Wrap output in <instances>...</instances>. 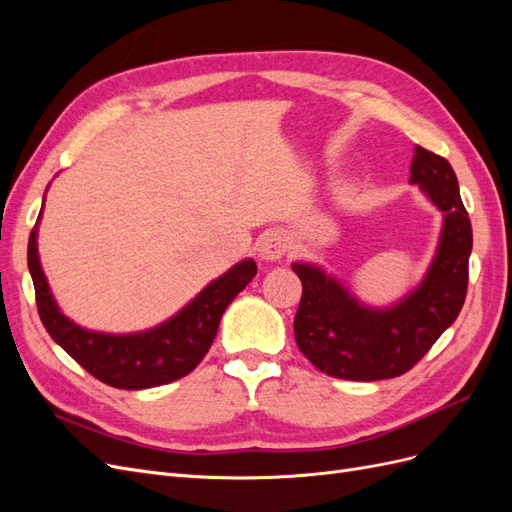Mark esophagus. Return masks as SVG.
Segmentation results:
<instances>
[{
	"instance_id": "1",
	"label": "esophagus",
	"mask_w": 512,
	"mask_h": 512,
	"mask_svg": "<svg viewBox=\"0 0 512 512\" xmlns=\"http://www.w3.org/2000/svg\"><path fill=\"white\" fill-rule=\"evenodd\" d=\"M288 252V241L282 232L271 230L258 241V254L262 260H280Z\"/></svg>"
}]
</instances>
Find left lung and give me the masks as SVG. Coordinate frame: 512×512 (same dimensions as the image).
Segmentation results:
<instances>
[{
	"mask_svg": "<svg viewBox=\"0 0 512 512\" xmlns=\"http://www.w3.org/2000/svg\"><path fill=\"white\" fill-rule=\"evenodd\" d=\"M412 183L444 213L438 254L423 284L391 309H367L312 265L294 262L303 284L294 339L309 363L344 380H386L410 371L459 316L468 294L472 224L453 166L416 147Z\"/></svg>",
	"mask_w": 512,
	"mask_h": 512,
	"instance_id": "obj_1",
	"label": "left lung"
}]
</instances>
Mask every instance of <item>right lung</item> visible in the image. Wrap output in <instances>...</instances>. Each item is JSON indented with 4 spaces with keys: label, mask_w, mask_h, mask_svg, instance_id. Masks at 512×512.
<instances>
[{
    "label": "right lung",
    "mask_w": 512,
    "mask_h": 512,
    "mask_svg": "<svg viewBox=\"0 0 512 512\" xmlns=\"http://www.w3.org/2000/svg\"><path fill=\"white\" fill-rule=\"evenodd\" d=\"M27 265L44 329L91 376L126 391L188 376L209 352L224 309L256 275V262L243 260L160 327L136 335H102L76 327L57 309L38 260L36 230L29 235Z\"/></svg>",
    "instance_id": "add662e5"
}]
</instances>
